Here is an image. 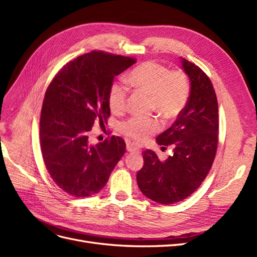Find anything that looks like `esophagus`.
I'll use <instances>...</instances> for the list:
<instances>
[{
	"label": "esophagus",
	"instance_id": "obj_1",
	"mask_svg": "<svg viewBox=\"0 0 257 257\" xmlns=\"http://www.w3.org/2000/svg\"><path fill=\"white\" fill-rule=\"evenodd\" d=\"M126 150H127L128 152H138V151H139V148H138L137 146L133 145V144L128 143V144L126 145Z\"/></svg>",
	"mask_w": 257,
	"mask_h": 257
}]
</instances>
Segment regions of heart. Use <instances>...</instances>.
<instances>
[{"label": "heart", "mask_w": 257, "mask_h": 257, "mask_svg": "<svg viewBox=\"0 0 257 257\" xmlns=\"http://www.w3.org/2000/svg\"><path fill=\"white\" fill-rule=\"evenodd\" d=\"M127 81L133 87L151 96V108L166 119H174L182 111L190 95V82L181 71L170 72L155 62H146L131 72ZM127 99V88L122 81H114L108 92L110 110L118 113L124 110ZM161 128L154 118L133 116L121 123L120 131L126 137L143 142Z\"/></svg>", "instance_id": "obj_1"}]
</instances>
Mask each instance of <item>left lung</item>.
I'll use <instances>...</instances> for the list:
<instances>
[{
	"mask_svg": "<svg viewBox=\"0 0 257 257\" xmlns=\"http://www.w3.org/2000/svg\"><path fill=\"white\" fill-rule=\"evenodd\" d=\"M180 61L190 78L188 103L173 125L157 137L162 149L174 148L173 154L161 162L152 150L144 151V166L136 176L144 195L163 205L179 203L199 188L212 166L219 139L213 85L197 65Z\"/></svg>",
	"mask_w": 257,
	"mask_h": 257,
	"instance_id": "8db88e82",
	"label": "left lung"
}]
</instances>
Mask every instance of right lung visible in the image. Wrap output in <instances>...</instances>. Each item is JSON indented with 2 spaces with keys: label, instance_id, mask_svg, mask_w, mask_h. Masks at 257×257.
I'll return each instance as SVG.
<instances>
[{
  "label": "right lung",
  "instance_id": "obj_1",
  "mask_svg": "<svg viewBox=\"0 0 257 257\" xmlns=\"http://www.w3.org/2000/svg\"><path fill=\"white\" fill-rule=\"evenodd\" d=\"M135 59L92 51L68 62L46 91L40 121L43 159L52 180L74 197L102 190L125 153V143L111 136L89 144V132L110 115L108 92L115 76Z\"/></svg>",
  "mask_w": 257,
  "mask_h": 257
}]
</instances>
